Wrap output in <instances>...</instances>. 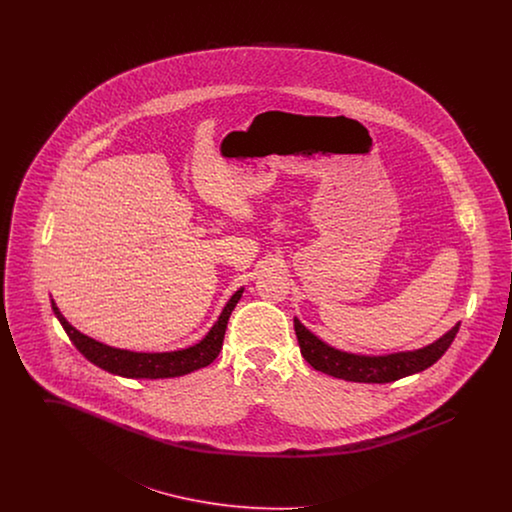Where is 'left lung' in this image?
<instances>
[{"mask_svg":"<svg viewBox=\"0 0 512 512\" xmlns=\"http://www.w3.org/2000/svg\"><path fill=\"white\" fill-rule=\"evenodd\" d=\"M459 326L461 324L457 322L441 338L420 349L397 351L388 355H361L332 347L330 343L315 336L309 328H305L299 318H293L301 355L309 365L328 376L361 384H388L426 370L449 349L459 332Z\"/></svg>","mask_w":512,"mask_h":512,"instance_id":"1","label":"left lung"}]
</instances>
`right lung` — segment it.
Returning <instances> with one entry per match:
<instances>
[{
    "label": "right lung",
    "mask_w": 512,
    "mask_h": 512,
    "mask_svg": "<svg viewBox=\"0 0 512 512\" xmlns=\"http://www.w3.org/2000/svg\"><path fill=\"white\" fill-rule=\"evenodd\" d=\"M244 290L245 288H240L228 299L219 318L215 320L211 330L201 340L186 349L163 351V353H142V351H128V349L105 345L101 341L82 334L80 330H76L73 324L61 315V311L53 299H51V309H53L57 320L61 322L63 330L67 332L69 340L73 341L74 347L90 363H94L111 374L122 376V378L157 380V378H176V376L190 374L197 368L211 365L219 357L228 318L232 315L234 307L238 305Z\"/></svg>",
    "instance_id": "1"
}]
</instances>
